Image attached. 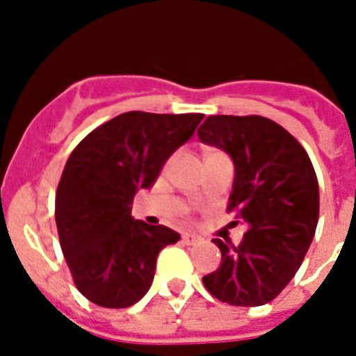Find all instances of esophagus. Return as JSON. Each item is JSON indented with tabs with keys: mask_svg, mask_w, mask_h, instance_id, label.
Wrapping results in <instances>:
<instances>
[{
	"mask_svg": "<svg viewBox=\"0 0 356 356\" xmlns=\"http://www.w3.org/2000/svg\"><path fill=\"white\" fill-rule=\"evenodd\" d=\"M197 241H200V237H197V235H194V234H184V235H181V242H184V244H187V246H194Z\"/></svg>",
	"mask_w": 356,
	"mask_h": 356,
	"instance_id": "esophagus-1",
	"label": "esophagus"
}]
</instances>
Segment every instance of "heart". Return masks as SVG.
I'll use <instances>...</instances> for the list:
<instances>
[{"mask_svg":"<svg viewBox=\"0 0 356 356\" xmlns=\"http://www.w3.org/2000/svg\"><path fill=\"white\" fill-rule=\"evenodd\" d=\"M213 155H221V151L217 149H207L205 155H203V159H209V156H213ZM187 209H180V217H187Z\"/></svg>","mask_w":356,"mask_h":356,"instance_id":"obj_1","label":"heart"}]
</instances>
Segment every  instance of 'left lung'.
I'll use <instances>...</instances> for the list:
<instances>
[{
  "instance_id": "left-lung-1",
  "label": "left lung",
  "mask_w": 356,
  "mask_h": 356,
  "mask_svg": "<svg viewBox=\"0 0 356 356\" xmlns=\"http://www.w3.org/2000/svg\"><path fill=\"white\" fill-rule=\"evenodd\" d=\"M197 135L234 160L228 212L248 225L238 246L213 238L221 266L203 284L222 303H269L294 278L316 234L319 185L312 162L285 128L262 115H210Z\"/></svg>"
}]
</instances>
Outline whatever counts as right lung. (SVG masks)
Here are the masks:
<instances>
[{
	"mask_svg": "<svg viewBox=\"0 0 356 356\" xmlns=\"http://www.w3.org/2000/svg\"><path fill=\"white\" fill-rule=\"evenodd\" d=\"M201 119L135 110L97 127L72 149L56 188L55 219L72 282L89 301L127 308L149 291L160 250L180 234L134 219L131 203Z\"/></svg>",
	"mask_w": 356,
	"mask_h": 356,
	"instance_id": "1",
	"label": "right lung"
}]
</instances>
